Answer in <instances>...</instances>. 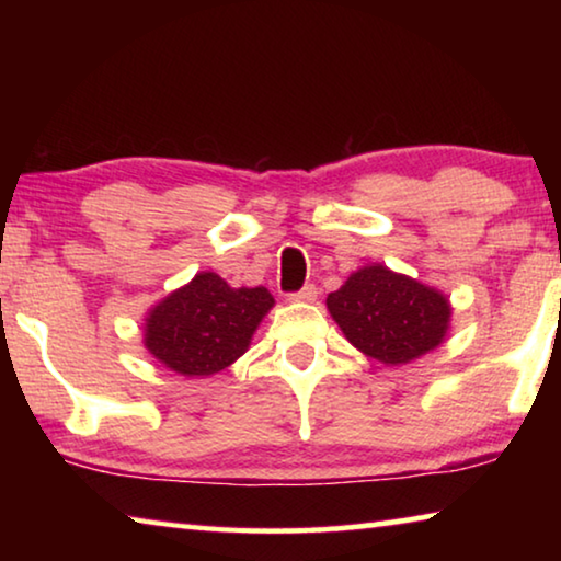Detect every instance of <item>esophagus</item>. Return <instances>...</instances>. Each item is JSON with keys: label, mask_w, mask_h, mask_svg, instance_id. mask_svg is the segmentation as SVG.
Instances as JSON below:
<instances>
[{"label": "esophagus", "mask_w": 561, "mask_h": 561, "mask_svg": "<svg viewBox=\"0 0 561 561\" xmlns=\"http://www.w3.org/2000/svg\"><path fill=\"white\" fill-rule=\"evenodd\" d=\"M289 299H294V301H314L317 299V287H314V284H304L299 291L289 294Z\"/></svg>", "instance_id": "obj_1"}]
</instances>
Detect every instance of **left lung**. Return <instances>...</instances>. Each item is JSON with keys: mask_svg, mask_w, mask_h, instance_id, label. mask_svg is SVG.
<instances>
[{"mask_svg": "<svg viewBox=\"0 0 561 561\" xmlns=\"http://www.w3.org/2000/svg\"><path fill=\"white\" fill-rule=\"evenodd\" d=\"M329 314L344 336L386 366L411 364L443 344L450 327V301L383 264H368L327 297Z\"/></svg>", "mask_w": 561, "mask_h": 561, "instance_id": "left-lung-1", "label": "left lung"}]
</instances>
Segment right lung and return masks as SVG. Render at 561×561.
Returning a JSON list of instances; mask_svg holds the SVG:
<instances>
[{"label":"right lung","instance_id":"right-lung-1","mask_svg":"<svg viewBox=\"0 0 561 561\" xmlns=\"http://www.w3.org/2000/svg\"><path fill=\"white\" fill-rule=\"evenodd\" d=\"M272 307L270 289H232L220 274L201 272L148 311L144 344L170 371L213 376L250 348Z\"/></svg>","mask_w":561,"mask_h":561}]
</instances>
